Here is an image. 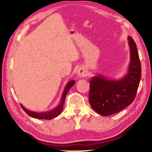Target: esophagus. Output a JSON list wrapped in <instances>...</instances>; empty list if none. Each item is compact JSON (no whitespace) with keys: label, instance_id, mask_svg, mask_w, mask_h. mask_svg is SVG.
I'll return each mask as SVG.
<instances>
[{"label":"esophagus","instance_id":"esophagus-1","mask_svg":"<svg viewBox=\"0 0 152 152\" xmlns=\"http://www.w3.org/2000/svg\"><path fill=\"white\" fill-rule=\"evenodd\" d=\"M77 74H78V76L79 77H84V76H86V71H85V70H84V69L80 68L79 70H78V72H77Z\"/></svg>","mask_w":152,"mask_h":152}]
</instances>
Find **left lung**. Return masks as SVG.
Segmentation results:
<instances>
[{"label": "left lung", "mask_w": 152, "mask_h": 152, "mask_svg": "<svg viewBox=\"0 0 152 152\" xmlns=\"http://www.w3.org/2000/svg\"><path fill=\"white\" fill-rule=\"evenodd\" d=\"M130 48V64L127 74L117 80L103 76H96L90 80L89 102L95 111L109 116L122 110L134 101L141 76V62L137 46L128 37Z\"/></svg>", "instance_id": "1"}]
</instances>
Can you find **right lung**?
Returning a JSON list of instances; mask_svg holds the SVG:
<instances>
[{"label": "right lung", "mask_w": 152, "mask_h": 152, "mask_svg": "<svg viewBox=\"0 0 152 152\" xmlns=\"http://www.w3.org/2000/svg\"><path fill=\"white\" fill-rule=\"evenodd\" d=\"M75 84V81L72 80L69 82L68 84H67L66 86L64 88V92L62 94V96H61V101L60 104L58 105L57 107H56L54 109L50 110V111L47 112H43V113H37L34 111H31V110H29L27 109L26 108H25L21 104H20V107H22V109H23L24 111L27 113L28 115H29L30 117L33 118H35V119H47V120H50L52 119L53 118L58 117L59 115L61 114V111L63 110V107L64 104V101H65V99L66 96V94L69 91V90L71 88V87L74 86V84Z\"/></svg>", "instance_id": "obj_1"}]
</instances>
